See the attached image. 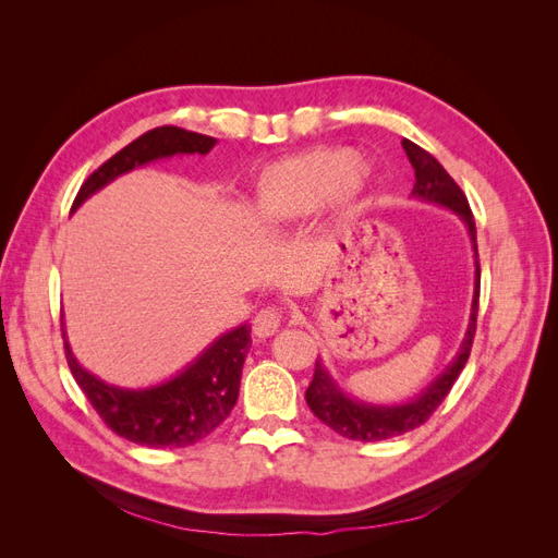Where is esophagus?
I'll return each mask as SVG.
<instances>
[{
	"label": "esophagus",
	"instance_id": "34e87169",
	"mask_svg": "<svg viewBox=\"0 0 558 558\" xmlns=\"http://www.w3.org/2000/svg\"><path fill=\"white\" fill-rule=\"evenodd\" d=\"M283 320V312L281 310H275V307H267V310H260L256 314V318H253V332H256L258 337H269L275 335L281 326Z\"/></svg>",
	"mask_w": 558,
	"mask_h": 558
}]
</instances>
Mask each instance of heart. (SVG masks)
<instances>
[{"label":"heart","mask_w":558,"mask_h":558,"mask_svg":"<svg viewBox=\"0 0 558 558\" xmlns=\"http://www.w3.org/2000/svg\"><path fill=\"white\" fill-rule=\"evenodd\" d=\"M369 179V167L347 148H312L269 165L256 185V205L269 223H291L328 197L349 205Z\"/></svg>","instance_id":"1"}]
</instances>
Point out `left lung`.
Wrapping results in <instances>:
<instances>
[{"instance_id":"8db88e82","label":"left lung","mask_w":558,"mask_h":558,"mask_svg":"<svg viewBox=\"0 0 558 558\" xmlns=\"http://www.w3.org/2000/svg\"><path fill=\"white\" fill-rule=\"evenodd\" d=\"M402 148L414 167L416 181H414L412 195L451 209L453 214H459L461 221L468 226L470 242H472V248H475V298H472L470 324H468L459 353H456L445 373L437 377L424 393L416 396V400L402 402V404H388V408L353 400L342 391L340 386H337V381L328 375V369L320 365V361H316L314 379L305 393L310 410L314 412V416L324 421L328 428L340 433L342 437H347V440H356V442L388 440V437L410 433L421 424H426L428 416L440 408V402L447 398L453 381L459 379L461 369L465 367L472 340H475V328H477V307H480L477 230H475V218H472V211L468 205V197L459 189V183L447 174L445 167L437 162L428 150L416 146L410 140H402Z\"/></svg>"}]
</instances>
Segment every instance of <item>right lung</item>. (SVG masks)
I'll use <instances>...</instances> for the list:
<instances>
[{
	"label": "right lung",
	"mask_w": 558,
	"mask_h": 558,
	"mask_svg": "<svg viewBox=\"0 0 558 558\" xmlns=\"http://www.w3.org/2000/svg\"><path fill=\"white\" fill-rule=\"evenodd\" d=\"M216 140L174 125L148 130L118 150L83 181L72 205L78 209L93 193L121 174L150 160L177 154L205 156ZM64 337V330H62ZM251 347V328L244 324L211 342L199 356L172 377L150 388H121L105 384L83 369L64 337V353L81 391L86 393L105 424L125 440L142 447H189L216 430L232 412L240 396L242 365Z\"/></svg>",
	"instance_id": "right-lung-1"
}]
</instances>
